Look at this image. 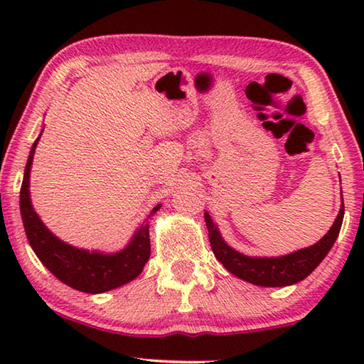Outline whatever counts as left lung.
Segmentation results:
<instances>
[{"mask_svg": "<svg viewBox=\"0 0 364 364\" xmlns=\"http://www.w3.org/2000/svg\"><path fill=\"white\" fill-rule=\"evenodd\" d=\"M204 218L213 254L230 273L255 286L286 287L304 281L311 271H315V268L324 260V257L332 249L338 232H341L343 220V199L341 210H338L331 230L316 244L279 257L244 255L242 252L232 249L225 241L217 223H213L208 212H204Z\"/></svg>", "mask_w": 364, "mask_h": 364, "instance_id": "8db88e82", "label": "left lung"}]
</instances>
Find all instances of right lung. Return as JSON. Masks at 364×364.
Wrapping results in <instances>:
<instances>
[{
  "label": "right lung",
  "mask_w": 364,
  "mask_h": 364,
  "mask_svg": "<svg viewBox=\"0 0 364 364\" xmlns=\"http://www.w3.org/2000/svg\"><path fill=\"white\" fill-rule=\"evenodd\" d=\"M43 130L30 149L21 188V215L30 247L40 262L72 289L86 294H102L136 279L151 255L149 220L162 204H157L139 223L125 247L117 252L80 249L64 242L48 230L30 199V171H32L36 144Z\"/></svg>",
  "instance_id": "add662e5"
}]
</instances>
